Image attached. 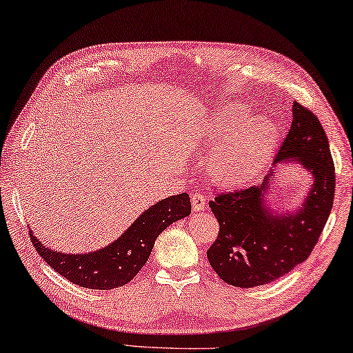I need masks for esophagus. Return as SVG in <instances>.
Returning <instances> with one entry per match:
<instances>
[{
    "label": "esophagus",
    "instance_id": "1",
    "mask_svg": "<svg viewBox=\"0 0 353 353\" xmlns=\"http://www.w3.org/2000/svg\"><path fill=\"white\" fill-rule=\"evenodd\" d=\"M191 200H192V210L195 211V213H197V211H203L205 207H207V197H205L203 194L195 192V194H192Z\"/></svg>",
    "mask_w": 353,
    "mask_h": 353
}]
</instances>
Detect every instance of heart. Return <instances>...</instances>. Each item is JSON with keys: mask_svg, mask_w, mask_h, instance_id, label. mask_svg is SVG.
<instances>
[{"mask_svg": "<svg viewBox=\"0 0 353 353\" xmlns=\"http://www.w3.org/2000/svg\"><path fill=\"white\" fill-rule=\"evenodd\" d=\"M276 124L268 117L251 118L241 102H227L211 118L207 142L213 180L221 186H241L263 170L274 148Z\"/></svg>", "mask_w": 353, "mask_h": 353, "instance_id": "b5f03b06", "label": "heart"}]
</instances>
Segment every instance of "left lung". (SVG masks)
Here are the masks:
<instances>
[{"mask_svg": "<svg viewBox=\"0 0 353 353\" xmlns=\"http://www.w3.org/2000/svg\"><path fill=\"white\" fill-rule=\"evenodd\" d=\"M290 131L259 186L219 194L210 208L219 235L208 249L210 265L224 283L251 289L283 278L309 257L321 236L334 199V165L328 139L311 110L294 102ZM300 163L312 173V188L294 212H274L266 202L275 167Z\"/></svg>", "mask_w": 353, "mask_h": 353, "instance_id": "left-lung-1", "label": "left lung"}]
</instances>
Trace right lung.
<instances>
[{"mask_svg":"<svg viewBox=\"0 0 353 353\" xmlns=\"http://www.w3.org/2000/svg\"><path fill=\"white\" fill-rule=\"evenodd\" d=\"M189 214V195L186 192L170 195L146 208L110 245L85 254L53 251L42 245L32 230L30 238L39 256L70 283L86 289L110 290L134 279L148 260L161 232Z\"/></svg>","mask_w":353,"mask_h":353,"instance_id":"add662e5","label":"right lung"}]
</instances>
